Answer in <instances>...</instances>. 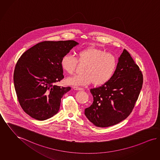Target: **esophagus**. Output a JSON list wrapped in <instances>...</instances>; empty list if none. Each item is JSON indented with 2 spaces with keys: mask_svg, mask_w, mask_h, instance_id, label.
<instances>
[{
  "mask_svg": "<svg viewBox=\"0 0 160 160\" xmlns=\"http://www.w3.org/2000/svg\"><path fill=\"white\" fill-rule=\"evenodd\" d=\"M73 88L75 90H77V91H82L83 89L81 87H73Z\"/></svg>",
  "mask_w": 160,
  "mask_h": 160,
  "instance_id": "34e87169",
  "label": "esophagus"
}]
</instances>
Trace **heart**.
Listing matches in <instances>:
<instances>
[{
  "label": "heart",
  "instance_id": "heart-1",
  "mask_svg": "<svg viewBox=\"0 0 160 160\" xmlns=\"http://www.w3.org/2000/svg\"><path fill=\"white\" fill-rule=\"evenodd\" d=\"M78 63L85 65L83 73L69 78L66 82L72 85H85L91 83L100 86L107 82L116 69L118 62L114 55L95 48H88L78 51L76 58L66 54L61 59L62 69L72 75L76 69Z\"/></svg>",
  "mask_w": 160,
  "mask_h": 160
}]
</instances>
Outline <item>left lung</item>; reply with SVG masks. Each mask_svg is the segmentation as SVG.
I'll list each match as a JSON object with an SVG mask.
<instances>
[{"mask_svg": "<svg viewBox=\"0 0 160 160\" xmlns=\"http://www.w3.org/2000/svg\"><path fill=\"white\" fill-rule=\"evenodd\" d=\"M142 84V72L124 49L111 79L100 87L90 89L94 100L85 109L86 117L101 128L120 123L132 112Z\"/></svg>", "mask_w": 160, "mask_h": 160, "instance_id": "1", "label": "left lung"}]
</instances>
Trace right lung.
Listing matches in <instances>:
<instances>
[{
    "label": "right lung",
    "instance_id": "add662e5",
    "mask_svg": "<svg viewBox=\"0 0 160 160\" xmlns=\"http://www.w3.org/2000/svg\"><path fill=\"white\" fill-rule=\"evenodd\" d=\"M77 44L73 40L40 42L18 59L14 87L20 106L31 118L44 120L59 112L61 98L71 89L55 85L64 78L60 61Z\"/></svg>",
    "mask_w": 160,
    "mask_h": 160
}]
</instances>
